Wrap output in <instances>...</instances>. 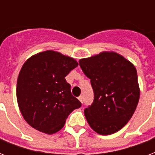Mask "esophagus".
<instances>
[{
    "instance_id": "esophagus-1",
    "label": "esophagus",
    "mask_w": 155,
    "mask_h": 155,
    "mask_svg": "<svg viewBox=\"0 0 155 155\" xmlns=\"http://www.w3.org/2000/svg\"><path fill=\"white\" fill-rule=\"evenodd\" d=\"M78 99H79V101H80L81 103H83V97H82V96H80V97H78Z\"/></svg>"
}]
</instances>
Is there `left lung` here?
Returning a JSON list of instances; mask_svg holds the SVG:
<instances>
[{
    "label": "left lung",
    "instance_id": "8db88e82",
    "mask_svg": "<svg viewBox=\"0 0 155 155\" xmlns=\"http://www.w3.org/2000/svg\"><path fill=\"white\" fill-rule=\"evenodd\" d=\"M79 63L94 92L93 103L84 109L87 123L99 134L117 132L132 117L139 101L134 65L113 51L81 58Z\"/></svg>",
    "mask_w": 155,
    "mask_h": 155
}]
</instances>
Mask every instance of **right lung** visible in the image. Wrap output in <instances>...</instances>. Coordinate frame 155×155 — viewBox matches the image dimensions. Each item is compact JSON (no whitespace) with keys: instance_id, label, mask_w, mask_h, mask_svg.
<instances>
[{"instance_id":"right-lung-1","label":"right lung","mask_w":155,"mask_h":155,"mask_svg":"<svg viewBox=\"0 0 155 155\" xmlns=\"http://www.w3.org/2000/svg\"><path fill=\"white\" fill-rule=\"evenodd\" d=\"M77 61L54 51L31 56L23 64L17 82V100L21 115L35 130L53 134L81 103L71 92L65 77Z\"/></svg>"}]
</instances>
